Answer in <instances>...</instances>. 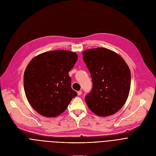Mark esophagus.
I'll list each match as a JSON object with an SVG mask.
<instances>
[{
	"label": "esophagus",
	"mask_w": 156,
	"mask_h": 156,
	"mask_svg": "<svg viewBox=\"0 0 156 156\" xmlns=\"http://www.w3.org/2000/svg\"><path fill=\"white\" fill-rule=\"evenodd\" d=\"M81 93H82V91H77L78 95H81Z\"/></svg>",
	"instance_id": "obj_1"
}]
</instances>
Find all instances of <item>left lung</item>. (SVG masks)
<instances>
[{
	"instance_id": "left-lung-1",
	"label": "left lung",
	"mask_w": 156,
	"mask_h": 156,
	"mask_svg": "<svg viewBox=\"0 0 156 156\" xmlns=\"http://www.w3.org/2000/svg\"><path fill=\"white\" fill-rule=\"evenodd\" d=\"M82 54L93 82L92 90L85 97L88 108L100 117L113 115L129 95V67L119 54L105 48L87 49Z\"/></svg>"
}]
</instances>
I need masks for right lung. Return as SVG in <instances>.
Returning a JSON list of instances; mask_svg holds the SVG:
<instances>
[{
  "instance_id": "obj_1",
  "label": "right lung",
  "mask_w": 156,
  "mask_h": 156,
  "mask_svg": "<svg viewBox=\"0 0 156 156\" xmlns=\"http://www.w3.org/2000/svg\"><path fill=\"white\" fill-rule=\"evenodd\" d=\"M75 52L56 50L34 57L24 74V88L29 104L46 117L59 115L77 93L68 73L78 59Z\"/></svg>"
}]
</instances>
